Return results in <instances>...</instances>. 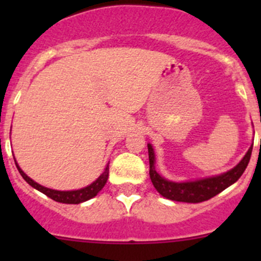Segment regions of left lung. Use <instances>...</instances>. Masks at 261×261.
Wrapping results in <instances>:
<instances>
[{"instance_id":"obj_1","label":"left lung","mask_w":261,"mask_h":261,"mask_svg":"<svg viewBox=\"0 0 261 261\" xmlns=\"http://www.w3.org/2000/svg\"><path fill=\"white\" fill-rule=\"evenodd\" d=\"M147 150H149V164H150V179L152 181V186L155 187L158 192L163 197L172 201L177 202H187V203H199V202L207 201L212 197L217 196L218 193L230 187L239 178L243 175L246 169L247 164L251 156L252 145L247 150L245 156L240 160L238 165L222 174L213 175V177L201 178L196 180H187V181H173L162 177L155 169V152L154 147L151 144H147Z\"/></svg>"}]
</instances>
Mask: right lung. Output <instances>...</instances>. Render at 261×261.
<instances>
[{
  "instance_id": "right-lung-1",
  "label": "right lung",
  "mask_w": 261,
  "mask_h": 261,
  "mask_svg": "<svg viewBox=\"0 0 261 261\" xmlns=\"http://www.w3.org/2000/svg\"><path fill=\"white\" fill-rule=\"evenodd\" d=\"M15 164H16V168L18 169V172H20L21 177L28 181V183L30 184L33 188L38 189L39 192H41V193H44L45 196H48L49 198L54 199V201H57V202H60V203L78 204V203H82V202L88 201V199L93 198V197H96L97 194L99 193V191L103 188L107 179H109V164L110 163L107 164V167L105 168V172L102 173V174L99 175V177L97 178L93 183L89 184V186L84 187V188H81V189H74V191H57V189L46 188V187L36 183L35 180H33L30 177H28V175L23 173V170L18 167L16 160H15Z\"/></svg>"
}]
</instances>
